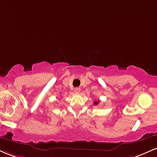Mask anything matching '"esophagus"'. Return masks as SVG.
I'll return each mask as SVG.
<instances>
[{
	"label": "esophagus",
	"mask_w": 157,
	"mask_h": 157,
	"mask_svg": "<svg viewBox=\"0 0 157 157\" xmlns=\"http://www.w3.org/2000/svg\"><path fill=\"white\" fill-rule=\"evenodd\" d=\"M75 94H78V93H80V88H75Z\"/></svg>",
	"instance_id": "34e87169"
}]
</instances>
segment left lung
I'll use <instances>...</instances> for the list:
<instances>
[{
  "label": "left lung",
  "mask_w": 157,
  "mask_h": 157,
  "mask_svg": "<svg viewBox=\"0 0 157 157\" xmlns=\"http://www.w3.org/2000/svg\"><path fill=\"white\" fill-rule=\"evenodd\" d=\"M98 102H99V101H94V105H98Z\"/></svg>",
  "instance_id": "1"
}]
</instances>
